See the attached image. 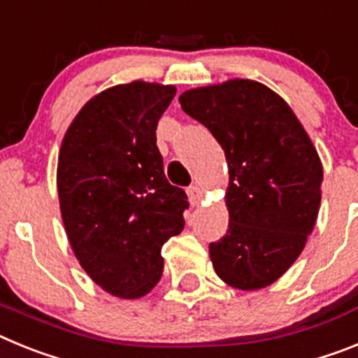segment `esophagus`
I'll return each mask as SVG.
<instances>
[{"label": "esophagus", "instance_id": "1", "mask_svg": "<svg viewBox=\"0 0 358 358\" xmlns=\"http://www.w3.org/2000/svg\"><path fill=\"white\" fill-rule=\"evenodd\" d=\"M188 201L192 206H199L202 201H204V192H202L201 188H199L197 185L189 186L188 188Z\"/></svg>", "mask_w": 358, "mask_h": 358}]
</instances>
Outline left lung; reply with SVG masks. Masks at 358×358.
Returning a JSON list of instances; mask_svg holds the SVG:
<instances>
[{
    "label": "left lung",
    "instance_id": "1",
    "mask_svg": "<svg viewBox=\"0 0 358 358\" xmlns=\"http://www.w3.org/2000/svg\"><path fill=\"white\" fill-rule=\"evenodd\" d=\"M182 110L226 154L229 227L210 243L215 273L240 290L268 287L305 248L321 206L322 163L289 103L248 78L188 90Z\"/></svg>",
    "mask_w": 358,
    "mask_h": 358
}]
</instances>
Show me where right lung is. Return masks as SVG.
<instances>
[{"instance_id":"obj_1","label":"right lung","mask_w":358,"mask_h":358,"mask_svg":"<svg viewBox=\"0 0 358 358\" xmlns=\"http://www.w3.org/2000/svg\"><path fill=\"white\" fill-rule=\"evenodd\" d=\"M176 85L134 80L94 94L73 118L57 192L73 252L110 296L138 299L163 274L161 248L185 227L186 194L164 176L156 145Z\"/></svg>"}]
</instances>
